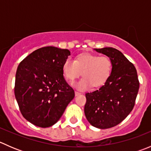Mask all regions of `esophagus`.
<instances>
[{
    "instance_id": "esophagus-1",
    "label": "esophagus",
    "mask_w": 151,
    "mask_h": 151,
    "mask_svg": "<svg viewBox=\"0 0 151 151\" xmlns=\"http://www.w3.org/2000/svg\"><path fill=\"white\" fill-rule=\"evenodd\" d=\"M81 94V93L78 92V91H75V96H79Z\"/></svg>"
}]
</instances>
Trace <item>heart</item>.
Returning <instances> with one entry per match:
<instances>
[{"label":"heart","mask_w":151,"mask_h":151,"mask_svg":"<svg viewBox=\"0 0 151 151\" xmlns=\"http://www.w3.org/2000/svg\"><path fill=\"white\" fill-rule=\"evenodd\" d=\"M112 70V60L107 56L93 54L80 55L74 61L67 59L63 62L62 71L66 80L73 83L82 75L83 77L76 84L79 90H86L93 85L100 87L110 77Z\"/></svg>","instance_id":"b5f03b06"}]
</instances>
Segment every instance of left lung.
<instances>
[{"mask_svg":"<svg viewBox=\"0 0 151 151\" xmlns=\"http://www.w3.org/2000/svg\"><path fill=\"white\" fill-rule=\"evenodd\" d=\"M112 60V74L99 89L85 94V115L94 127L104 129L121 123L132 112L139 88L136 68L112 47L95 49Z\"/></svg>","mask_w":151,"mask_h":151,"instance_id":"obj_1","label":"left lung"}]
</instances>
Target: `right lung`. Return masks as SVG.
<instances>
[{
	"label": "right lung",
	"instance_id": "1",
	"mask_svg": "<svg viewBox=\"0 0 151 151\" xmlns=\"http://www.w3.org/2000/svg\"><path fill=\"white\" fill-rule=\"evenodd\" d=\"M68 55L70 51L66 49L42 47L17 67L15 98L22 116L35 126L47 128L54 125L74 99V90L62 71Z\"/></svg>",
	"mask_w": 151,
	"mask_h": 151
}]
</instances>
